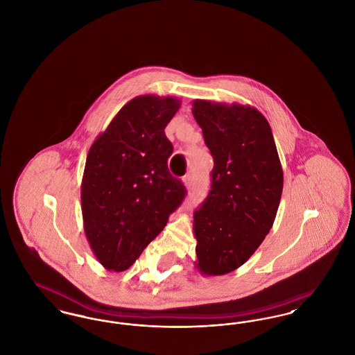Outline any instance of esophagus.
<instances>
[{
	"mask_svg": "<svg viewBox=\"0 0 355 355\" xmlns=\"http://www.w3.org/2000/svg\"><path fill=\"white\" fill-rule=\"evenodd\" d=\"M182 181H184V185H185L187 189H190V187H191V184H193V177H191L190 174H187V175L184 177V180H182Z\"/></svg>",
	"mask_w": 355,
	"mask_h": 355,
	"instance_id": "1",
	"label": "esophagus"
}]
</instances>
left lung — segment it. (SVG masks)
Segmentation results:
<instances>
[{
	"label": "left lung",
	"mask_w": 355,
	"mask_h": 355,
	"mask_svg": "<svg viewBox=\"0 0 355 355\" xmlns=\"http://www.w3.org/2000/svg\"><path fill=\"white\" fill-rule=\"evenodd\" d=\"M191 112L214 158L211 190L194 211V263L202 275H223L269 234L284 171L270 125L253 106L194 100Z\"/></svg>",
	"instance_id": "8db88e82"
}]
</instances>
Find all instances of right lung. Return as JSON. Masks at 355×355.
<instances>
[{"label": "right lung", "instance_id": "1", "mask_svg": "<svg viewBox=\"0 0 355 355\" xmlns=\"http://www.w3.org/2000/svg\"><path fill=\"white\" fill-rule=\"evenodd\" d=\"M181 100L154 94L128 102L86 157L81 184L85 236L106 270L129 269L184 201L168 169L165 128Z\"/></svg>", "mask_w": 355, "mask_h": 355}]
</instances>
